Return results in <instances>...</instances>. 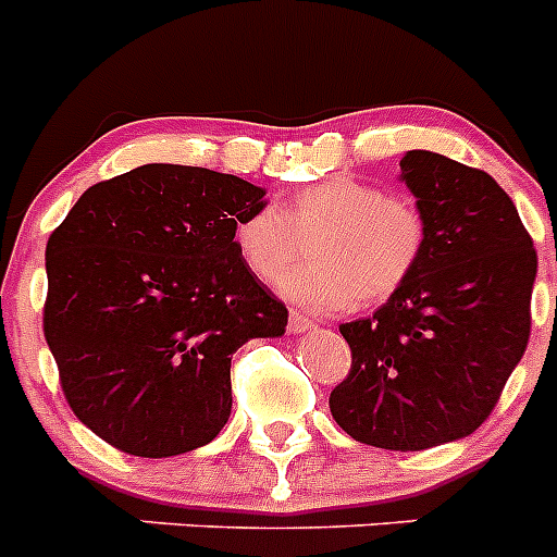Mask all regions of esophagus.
<instances>
[{"instance_id":"34e87169","label":"esophagus","mask_w":557,"mask_h":557,"mask_svg":"<svg viewBox=\"0 0 557 557\" xmlns=\"http://www.w3.org/2000/svg\"><path fill=\"white\" fill-rule=\"evenodd\" d=\"M314 321H309L307 314L301 312H289V332L301 334V332H312Z\"/></svg>"}]
</instances>
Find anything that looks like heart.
I'll return each mask as SVG.
<instances>
[{
    "label": "heart",
    "instance_id": "b5f03b06",
    "mask_svg": "<svg viewBox=\"0 0 557 557\" xmlns=\"http://www.w3.org/2000/svg\"><path fill=\"white\" fill-rule=\"evenodd\" d=\"M301 243L312 262L284 275L282 293L314 312H337L354 301H387L410 282L426 248V218L407 195L334 175L278 209L248 211L234 228L236 253L264 282L295 262Z\"/></svg>",
    "mask_w": 557,
    "mask_h": 557
}]
</instances>
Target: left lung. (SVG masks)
I'll use <instances>...</instances> for the list:
<instances>
[{
  "label": "left lung",
  "mask_w": 557,
  "mask_h": 557,
  "mask_svg": "<svg viewBox=\"0 0 557 557\" xmlns=\"http://www.w3.org/2000/svg\"><path fill=\"white\" fill-rule=\"evenodd\" d=\"M398 166L426 218L424 256L371 318L339 326L351 371L329 407L359 444L421 451L471 435L496 407L528 348L539 256L488 172L430 150Z\"/></svg>",
  "instance_id": "8db88e82"
}]
</instances>
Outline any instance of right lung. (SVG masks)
Here are the masks:
<instances>
[{"mask_svg":"<svg viewBox=\"0 0 557 557\" xmlns=\"http://www.w3.org/2000/svg\"><path fill=\"white\" fill-rule=\"evenodd\" d=\"M248 181L145 164L88 186L47 243L44 337L88 430L136 457L211 444L231 416V357L282 337L287 307L239 259Z\"/></svg>","mask_w":557,"mask_h":557,"instance_id":"right-lung-1","label":"right lung"}]
</instances>
